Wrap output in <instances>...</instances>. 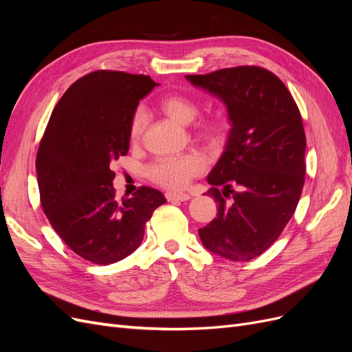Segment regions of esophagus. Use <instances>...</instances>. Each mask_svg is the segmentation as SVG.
Returning a JSON list of instances; mask_svg holds the SVG:
<instances>
[{
	"mask_svg": "<svg viewBox=\"0 0 352 352\" xmlns=\"http://www.w3.org/2000/svg\"><path fill=\"white\" fill-rule=\"evenodd\" d=\"M166 198L167 201H188L190 199V195L189 194H176V192H167L166 194Z\"/></svg>",
	"mask_w": 352,
	"mask_h": 352,
	"instance_id": "34e87169",
	"label": "esophagus"
}]
</instances>
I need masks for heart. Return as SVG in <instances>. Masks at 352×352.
<instances>
[{"label": "heart", "instance_id": "1", "mask_svg": "<svg viewBox=\"0 0 352 352\" xmlns=\"http://www.w3.org/2000/svg\"><path fill=\"white\" fill-rule=\"evenodd\" d=\"M162 111L179 124H189L195 120L199 113L198 104L182 94L167 95L160 101ZM146 116L144 110H136L129 123V136L132 142H138L145 129ZM195 133L202 141L210 145H217L226 135V124L220 117H207L202 119L197 127ZM206 163L197 154H185L179 157H160L148 167V176L157 185L166 189H185L190 180L204 173Z\"/></svg>", "mask_w": 352, "mask_h": 352}]
</instances>
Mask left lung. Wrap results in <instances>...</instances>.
<instances>
[{"mask_svg":"<svg viewBox=\"0 0 352 352\" xmlns=\"http://www.w3.org/2000/svg\"><path fill=\"white\" fill-rule=\"evenodd\" d=\"M185 78L225 102L232 123L225 151L207 177L217 217L198 230L199 238L223 258L250 261L279 238L300 201L305 182L301 113L285 83L258 66Z\"/></svg>","mask_w":352,"mask_h":352,"instance_id":"left-lung-1","label":"left lung"}]
</instances>
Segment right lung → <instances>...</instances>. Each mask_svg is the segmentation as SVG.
<instances>
[{
    "label": "right lung",
    "instance_id": "obj_1",
    "mask_svg": "<svg viewBox=\"0 0 352 352\" xmlns=\"http://www.w3.org/2000/svg\"><path fill=\"white\" fill-rule=\"evenodd\" d=\"M155 85L145 74H85L60 98L41 140L42 210L67 247L91 263L107 265L132 254L154 210L166 202L150 186L117 201L110 167L129 151L131 119Z\"/></svg>",
    "mask_w": 352,
    "mask_h": 352
}]
</instances>
